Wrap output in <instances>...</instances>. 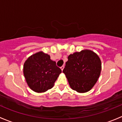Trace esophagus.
<instances>
[{"label": "esophagus", "mask_w": 122, "mask_h": 122, "mask_svg": "<svg viewBox=\"0 0 122 122\" xmlns=\"http://www.w3.org/2000/svg\"><path fill=\"white\" fill-rule=\"evenodd\" d=\"M64 67H65V66H64V65H63L62 66H61V70H63Z\"/></svg>", "instance_id": "34e87169"}]
</instances>
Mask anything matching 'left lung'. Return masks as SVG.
<instances>
[{
    "mask_svg": "<svg viewBox=\"0 0 122 122\" xmlns=\"http://www.w3.org/2000/svg\"><path fill=\"white\" fill-rule=\"evenodd\" d=\"M101 71V61L89 50L75 52L68 56L63 72L71 89L79 93L89 91L97 81Z\"/></svg>",
    "mask_w": 122,
    "mask_h": 122,
    "instance_id": "obj_1",
    "label": "left lung"
}]
</instances>
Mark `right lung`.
<instances>
[{"instance_id":"right-lung-1","label":"right lung","mask_w":122,"mask_h":122,"mask_svg":"<svg viewBox=\"0 0 122 122\" xmlns=\"http://www.w3.org/2000/svg\"><path fill=\"white\" fill-rule=\"evenodd\" d=\"M61 73L56 63L47 54L40 52L32 55L25 61L23 73L30 88L37 93L45 92L53 86Z\"/></svg>"}]
</instances>
